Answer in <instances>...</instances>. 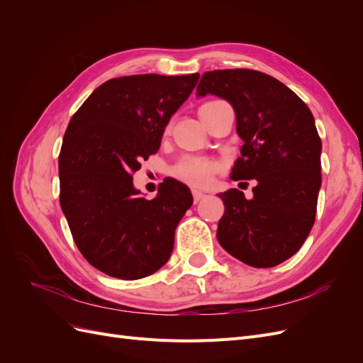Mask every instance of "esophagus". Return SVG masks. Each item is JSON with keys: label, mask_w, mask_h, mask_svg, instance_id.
<instances>
[{"label": "esophagus", "mask_w": 363, "mask_h": 363, "mask_svg": "<svg viewBox=\"0 0 363 363\" xmlns=\"http://www.w3.org/2000/svg\"><path fill=\"white\" fill-rule=\"evenodd\" d=\"M192 196H194V201L199 203V201H201L203 199H206V194H203L201 191L194 189V191H192Z\"/></svg>", "instance_id": "obj_1"}]
</instances>
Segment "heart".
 Segmentation results:
<instances>
[{
    "label": "heart",
    "instance_id": "heart-1",
    "mask_svg": "<svg viewBox=\"0 0 363 363\" xmlns=\"http://www.w3.org/2000/svg\"><path fill=\"white\" fill-rule=\"evenodd\" d=\"M219 169H221L219 162L199 156H186L172 168V174L184 183L201 188V186L212 183L215 174Z\"/></svg>",
    "mask_w": 363,
    "mask_h": 363
}]
</instances>
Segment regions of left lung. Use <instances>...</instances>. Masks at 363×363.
Returning <instances> with one entry per match:
<instances>
[{"mask_svg":"<svg viewBox=\"0 0 363 363\" xmlns=\"http://www.w3.org/2000/svg\"><path fill=\"white\" fill-rule=\"evenodd\" d=\"M216 95L236 113L242 139L233 180H255L252 199L228 189L216 238L233 257L271 268L301 248L321 188V139L311 108L274 77L255 69L204 72L196 96Z\"/></svg>","mask_w":363,"mask_h":363,"instance_id":"1","label":"left lung"}]
</instances>
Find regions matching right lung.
<instances>
[{"label":"right lung","mask_w":363,"mask_h":363,"mask_svg":"<svg viewBox=\"0 0 363 363\" xmlns=\"http://www.w3.org/2000/svg\"><path fill=\"white\" fill-rule=\"evenodd\" d=\"M200 74L112 79L71 118L59 155L60 206L77 248L107 276L138 280L171 257L174 233L194 199L167 177L156 199L133 186L140 162L156 155L164 127Z\"/></svg>","instance_id":"1"}]
</instances>
